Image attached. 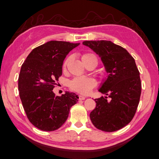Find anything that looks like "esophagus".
I'll return each instance as SVG.
<instances>
[{
  "label": "esophagus",
  "mask_w": 159,
  "mask_h": 159,
  "mask_svg": "<svg viewBox=\"0 0 159 159\" xmlns=\"http://www.w3.org/2000/svg\"><path fill=\"white\" fill-rule=\"evenodd\" d=\"M79 100H85V99L86 98L85 96H84L83 95H79Z\"/></svg>",
  "instance_id": "1"
}]
</instances>
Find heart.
<instances>
[{"label":"heart","instance_id":"obj_1","mask_svg":"<svg viewBox=\"0 0 159 159\" xmlns=\"http://www.w3.org/2000/svg\"><path fill=\"white\" fill-rule=\"evenodd\" d=\"M94 58L97 61V58L93 54L86 53L81 56L82 61L84 64L91 59ZM69 61V58H67L63 63V67H66ZM96 85V82L92 77H76L70 83V88L71 90L83 94H87L92 91Z\"/></svg>","mask_w":159,"mask_h":159}]
</instances>
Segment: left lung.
Returning a JSON list of instances; mask_svg holds the SVG:
<instances>
[{"label":"left lung","instance_id":"obj_1","mask_svg":"<svg viewBox=\"0 0 159 159\" xmlns=\"http://www.w3.org/2000/svg\"><path fill=\"white\" fill-rule=\"evenodd\" d=\"M83 44L100 57L108 74L98 89L105 96L95 99L90 119L102 131H117L132 120L141 97V82L134 58L110 40H86Z\"/></svg>","mask_w":159,"mask_h":159}]
</instances>
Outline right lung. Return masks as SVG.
<instances>
[{
    "mask_svg": "<svg viewBox=\"0 0 159 159\" xmlns=\"http://www.w3.org/2000/svg\"><path fill=\"white\" fill-rule=\"evenodd\" d=\"M80 43L51 40L34 48L22 65L18 91L28 119L37 128L51 132L66 121L71 106L78 102L75 93L55 96L53 89L62 75L64 59Z\"/></svg>",
    "mask_w": 159,
    "mask_h": 159,
    "instance_id": "1",
    "label": "right lung"
}]
</instances>
